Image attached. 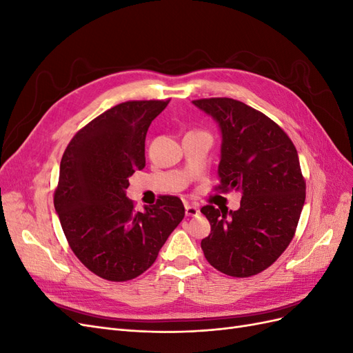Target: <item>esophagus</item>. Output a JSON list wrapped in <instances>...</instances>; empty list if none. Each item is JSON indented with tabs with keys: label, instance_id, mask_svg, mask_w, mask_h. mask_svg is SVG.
Masks as SVG:
<instances>
[{
	"label": "esophagus",
	"instance_id": "34e87169",
	"mask_svg": "<svg viewBox=\"0 0 353 353\" xmlns=\"http://www.w3.org/2000/svg\"><path fill=\"white\" fill-rule=\"evenodd\" d=\"M200 213L199 208L194 205H190V203H185V215L187 216H197Z\"/></svg>",
	"mask_w": 353,
	"mask_h": 353
}]
</instances>
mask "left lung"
Listing matches in <instances>:
<instances>
[{"label": "left lung", "instance_id": "obj_1", "mask_svg": "<svg viewBox=\"0 0 353 353\" xmlns=\"http://www.w3.org/2000/svg\"><path fill=\"white\" fill-rule=\"evenodd\" d=\"M216 119L222 132L216 191H241L239 210L208 205L210 234L201 240L208 262L245 279L280 258L293 240L306 183L293 141L268 116L227 97L193 101Z\"/></svg>", "mask_w": 353, "mask_h": 353}]
</instances>
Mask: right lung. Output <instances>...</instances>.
Here are the masks:
<instances>
[{"mask_svg":"<svg viewBox=\"0 0 353 353\" xmlns=\"http://www.w3.org/2000/svg\"><path fill=\"white\" fill-rule=\"evenodd\" d=\"M169 100L114 105L74 134L60 162L54 208L74 256L108 281L137 279L154 263L184 205L160 196L135 209L125 194L130 176L145 166V135Z\"/></svg>","mask_w":353,"mask_h":353,"instance_id":"right-lung-1","label":"right lung"}]
</instances>
